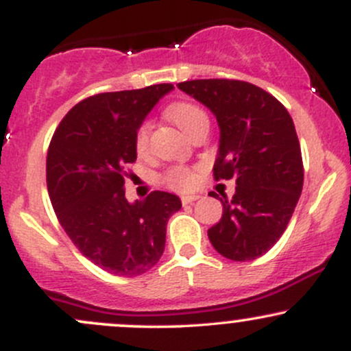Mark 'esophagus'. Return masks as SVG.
Listing matches in <instances>:
<instances>
[{"label":"esophagus","instance_id":"esophagus-1","mask_svg":"<svg viewBox=\"0 0 351 351\" xmlns=\"http://www.w3.org/2000/svg\"><path fill=\"white\" fill-rule=\"evenodd\" d=\"M196 199H199L198 195H184V196H181V203H183V204H191V203H195Z\"/></svg>","mask_w":351,"mask_h":351}]
</instances>
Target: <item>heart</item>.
<instances>
[{"label":"heart","mask_w":351,"mask_h":351,"mask_svg":"<svg viewBox=\"0 0 351 351\" xmlns=\"http://www.w3.org/2000/svg\"><path fill=\"white\" fill-rule=\"evenodd\" d=\"M168 117L175 122L184 134L191 136L193 132L198 130L201 125H208V115L204 110L191 102H176L168 108ZM148 136H150V123L143 122L138 127L135 135L136 150L143 152L148 145ZM165 183L175 189H186L193 183V173L186 168H171L165 175Z\"/></svg>","instance_id":"b5f03b06"}]
</instances>
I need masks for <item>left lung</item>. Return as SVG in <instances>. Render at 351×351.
<instances>
[{"label":"left lung","instance_id":"left-lung-1","mask_svg":"<svg viewBox=\"0 0 351 351\" xmlns=\"http://www.w3.org/2000/svg\"><path fill=\"white\" fill-rule=\"evenodd\" d=\"M178 88L216 117L215 178L237 184L232 199H221L223 216L208 229L209 241L226 259H257L284 234L304 184L292 117L269 92L244 80H186Z\"/></svg>","mask_w":351,"mask_h":351}]
</instances>
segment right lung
I'll list each match as a JSON object with an SVG mask.
<instances>
[{
  "label": "right lung",
  "instance_id": "obj_1",
  "mask_svg": "<svg viewBox=\"0 0 351 351\" xmlns=\"http://www.w3.org/2000/svg\"><path fill=\"white\" fill-rule=\"evenodd\" d=\"M173 88L156 84L92 95L67 112L47 150V191L60 226L88 261L114 276L150 271L165 251L168 219L181 209L167 191L135 203L125 198L136 130Z\"/></svg>",
  "mask_w": 351,
  "mask_h": 351
}]
</instances>
